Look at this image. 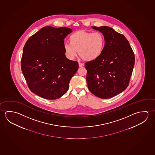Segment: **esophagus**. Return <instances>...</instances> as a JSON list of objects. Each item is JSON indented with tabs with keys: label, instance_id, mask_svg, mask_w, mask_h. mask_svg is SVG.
<instances>
[{
	"label": "esophagus",
	"instance_id": "esophagus-1",
	"mask_svg": "<svg viewBox=\"0 0 155 155\" xmlns=\"http://www.w3.org/2000/svg\"><path fill=\"white\" fill-rule=\"evenodd\" d=\"M78 64L79 67H83V66H84V64L81 63H79Z\"/></svg>",
	"mask_w": 155,
	"mask_h": 155
}]
</instances>
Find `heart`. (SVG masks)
<instances>
[{"label":"heart","instance_id":"heart-1","mask_svg":"<svg viewBox=\"0 0 155 155\" xmlns=\"http://www.w3.org/2000/svg\"><path fill=\"white\" fill-rule=\"evenodd\" d=\"M70 43L64 45V50L69 59H74L78 54L85 61H93L102 55L105 45L104 35L99 32L77 31L69 37Z\"/></svg>","mask_w":155,"mask_h":155}]
</instances>
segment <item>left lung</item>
<instances>
[{"instance_id": "8db88e82", "label": "left lung", "mask_w": 155, "mask_h": 155, "mask_svg": "<svg viewBox=\"0 0 155 155\" xmlns=\"http://www.w3.org/2000/svg\"><path fill=\"white\" fill-rule=\"evenodd\" d=\"M92 28L104 35L105 45L98 58L85 63L87 84L96 96L110 98L129 85L134 67V53L127 38L114 29L106 26Z\"/></svg>"}]
</instances>
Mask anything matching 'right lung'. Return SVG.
Instances as JSON below:
<instances>
[{"label":"right lung","instance_id":"1","mask_svg":"<svg viewBox=\"0 0 155 155\" xmlns=\"http://www.w3.org/2000/svg\"><path fill=\"white\" fill-rule=\"evenodd\" d=\"M72 32L66 27H44L24 45L21 71L31 91L41 97L58 99L69 90L78 69V62L67 58L64 50V39Z\"/></svg>","mask_w":155,"mask_h":155}]
</instances>
